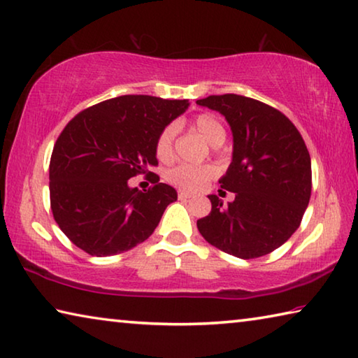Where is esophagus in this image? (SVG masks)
<instances>
[{"instance_id": "esophagus-1", "label": "esophagus", "mask_w": 358, "mask_h": 358, "mask_svg": "<svg viewBox=\"0 0 358 358\" xmlns=\"http://www.w3.org/2000/svg\"><path fill=\"white\" fill-rule=\"evenodd\" d=\"M189 197H191L189 192H186V191H178V199H181V201H186V199H189Z\"/></svg>"}]
</instances>
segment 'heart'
I'll list each match as a JSON object with an SVG mask.
<instances>
[{
    "mask_svg": "<svg viewBox=\"0 0 358 358\" xmlns=\"http://www.w3.org/2000/svg\"><path fill=\"white\" fill-rule=\"evenodd\" d=\"M191 126L206 138L210 145L220 146L223 145L226 138L224 126L220 119L208 113H201L192 117ZM173 140H175V127L167 126L159 134L156 140V156L161 162H169L173 157ZM217 169L213 166H189V164H181L167 172V181L170 185L177 186L185 191H199L206 186L210 180L215 178Z\"/></svg>",
    "mask_w": 358,
    "mask_h": 358,
    "instance_id": "obj_1",
    "label": "heart"
}]
</instances>
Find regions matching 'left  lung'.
Instances as JSON below:
<instances>
[{
	"mask_svg": "<svg viewBox=\"0 0 358 358\" xmlns=\"http://www.w3.org/2000/svg\"><path fill=\"white\" fill-rule=\"evenodd\" d=\"M197 105L221 113L231 126L232 162L220 185L236 194L197 220L203 239L242 259L264 257L299 228L312 189L310 156L294 124L275 108L243 95H210Z\"/></svg>",
	"mask_w": 358,
	"mask_h": 358,
	"instance_id": "left-lung-1",
	"label": "left lung"
}]
</instances>
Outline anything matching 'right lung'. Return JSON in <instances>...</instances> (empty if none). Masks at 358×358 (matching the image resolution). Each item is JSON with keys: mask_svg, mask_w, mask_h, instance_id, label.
<instances>
[{"mask_svg": "<svg viewBox=\"0 0 358 358\" xmlns=\"http://www.w3.org/2000/svg\"><path fill=\"white\" fill-rule=\"evenodd\" d=\"M188 100L121 95L79 113L57 138L49 164L50 208L64 234L92 257L127 252L155 232L177 191L159 183L156 140ZM153 175L148 192L127 180Z\"/></svg>", "mask_w": 358, "mask_h": 358, "instance_id": "right-lung-1", "label": "right lung"}]
</instances>
